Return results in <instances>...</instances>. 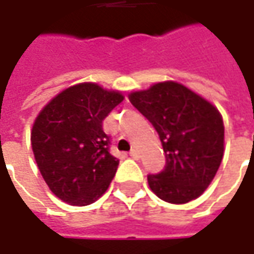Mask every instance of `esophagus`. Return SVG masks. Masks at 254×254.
<instances>
[{"mask_svg": "<svg viewBox=\"0 0 254 254\" xmlns=\"http://www.w3.org/2000/svg\"><path fill=\"white\" fill-rule=\"evenodd\" d=\"M130 157L134 158V160H138V157H140V155H138V151H137V150H131V151H130Z\"/></svg>", "mask_w": 254, "mask_h": 254, "instance_id": "34e87169", "label": "esophagus"}]
</instances>
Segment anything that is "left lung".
I'll return each instance as SVG.
<instances>
[{
	"instance_id": "1",
	"label": "left lung",
	"mask_w": 254,
	"mask_h": 254,
	"mask_svg": "<svg viewBox=\"0 0 254 254\" xmlns=\"http://www.w3.org/2000/svg\"><path fill=\"white\" fill-rule=\"evenodd\" d=\"M130 102L154 126L165 152L164 170L147 175L152 192L170 203L196 199L223 157L225 127L219 112L175 82L131 93Z\"/></svg>"
}]
</instances>
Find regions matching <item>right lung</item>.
<instances>
[{
	"label": "right lung",
	"instance_id": "right-lung-1",
	"mask_svg": "<svg viewBox=\"0 0 254 254\" xmlns=\"http://www.w3.org/2000/svg\"><path fill=\"white\" fill-rule=\"evenodd\" d=\"M122 102L119 92L76 84L54 97L36 117L31 134L35 160L59 199L84 206L109 188L120 161L110 152L103 120Z\"/></svg>",
	"mask_w": 254,
	"mask_h": 254
}]
</instances>
